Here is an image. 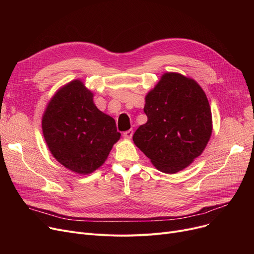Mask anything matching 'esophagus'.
Listing matches in <instances>:
<instances>
[{
	"instance_id": "esophagus-1",
	"label": "esophagus",
	"mask_w": 254,
	"mask_h": 254,
	"mask_svg": "<svg viewBox=\"0 0 254 254\" xmlns=\"http://www.w3.org/2000/svg\"><path fill=\"white\" fill-rule=\"evenodd\" d=\"M132 134H134V130L132 129H128L127 131L124 132V138L126 139H130L132 137Z\"/></svg>"
}]
</instances>
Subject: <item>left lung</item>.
Masks as SVG:
<instances>
[{"instance_id":"obj_1","label":"left lung","mask_w":254,"mask_h":254,"mask_svg":"<svg viewBox=\"0 0 254 254\" xmlns=\"http://www.w3.org/2000/svg\"><path fill=\"white\" fill-rule=\"evenodd\" d=\"M144 112L148 120L132 141L158 171L175 174L202 154L212 134V114L193 79L165 73L145 97Z\"/></svg>"}]
</instances>
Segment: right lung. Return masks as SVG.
<instances>
[{"instance_id":"right-lung-1","label":"right lung","mask_w":254,"mask_h":254,"mask_svg":"<svg viewBox=\"0 0 254 254\" xmlns=\"http://www.w3.org/2000/svg\"><path fill=\"white\" fill-rule=\"evenodd\" d=\"M81 80L60 88L42 117V131L57 161L77 174H90L108 157L119 140L115 120L93 103Z\"/></svg>"}]
</instances>
